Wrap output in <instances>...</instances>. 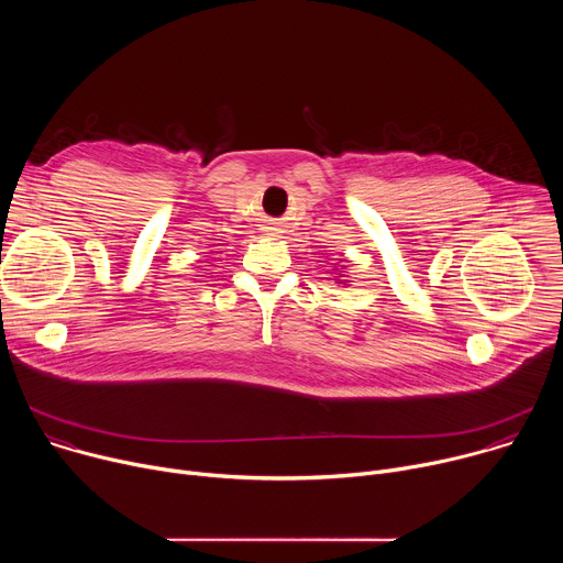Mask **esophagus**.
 Segmentation results:
<instances>
[{"instance_id": "esophagus-1", "label": "esophagus", "mask_w": 563, "mask_h": 563, "mask_svg": "<svg viewBox=\"0 0 563 563\" xmlns=\"http://www.w3.org/2000/svg\"><path fill=\"white\" fill-rule=\"evenodd\" d=\"M265 231H267L265 235H269V238H280V233H283V231H280V229H276V227H267Z\"/></svg>"}]
</instances>
